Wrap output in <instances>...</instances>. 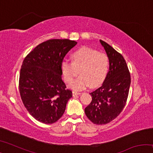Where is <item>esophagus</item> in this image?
<instances>
[{
	"instance_id": "34e87169",
	"label": "esophagus",
	"mask_w": 153,
	"mask_h": 153,
	"mask_svg": "<svg viewBox=\"0 0 153 153\" xmlns=\"http://www.w3.org/2000/svg\"><path fill=\"white\" fill-rule=\"evenodd\" d=\"M79 94H81V92H76V91H73V96H76V95H79Z\"/></svg>"
}]
</instances>
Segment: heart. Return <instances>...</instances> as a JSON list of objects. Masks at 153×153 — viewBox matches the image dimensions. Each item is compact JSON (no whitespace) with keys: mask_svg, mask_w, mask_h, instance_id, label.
Returning <instances> with one entry per match:
<instances>
[{"mask_svg":"<svg viewBox=\"0 0 153 153\" xmlns=\"http://www.w3.org/2000/svg\"><path fill=\"white\" fill-rule=\"evenodd\" d=\"M72 61L65 60L61 63V70L65 82L70 84L79 73L81 76L71 84L76 90L86 89L90 85L97 87L107 77L110 67V61L105 53L88 48H81L71 54Z\"/></svg>","mask_w":153,"mask_h":153,"instance_id":"1","label":"heart"}]
</instances>
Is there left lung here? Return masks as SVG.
Wrapping results in <instances>:
<instances>
[{"label":"left lung","mask_w":153,"mask_h":153,"mask_svg":"<svg viewBox=\"0 0 153 153\" xmlns=\"http://www.w3.org/2000/svg\"><path fill=\"white\" fill-rule=\"evenodd\" d=\"M110 61L109 71L102 86L90 93L92 101L85 108L87 117L97 125L111 122L123 109L128 97L130 73L123 56L100 40Z\"/></svg>","instance_id":"left-lung-1"}]
</instances>
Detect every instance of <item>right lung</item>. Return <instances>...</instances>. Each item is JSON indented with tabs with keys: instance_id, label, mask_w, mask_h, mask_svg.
I'll return each mask as SVG.
<instances>
[{
	"instance_id": "add662e5",
	"label": "right lung",
	"mask_w": 153,
	"mask_h": 153,
	"mask_svg": "<svg viewBox=\"0 0 153 153\" xmlns=\"http://www.w3.org/2000/svg\"><path fill=\"white\" fill-rule=\"evenodd\" d=\"M76 45L68 39L48 40L36 46L23 61L19 80L21 98L30 115L40 122H56L72 97L61 78V63Z\"/></svg>"
}]
</instances>
